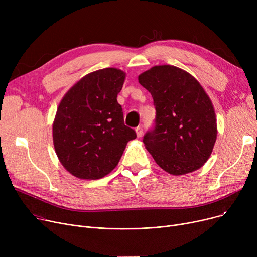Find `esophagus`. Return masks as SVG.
<instances>
[{
    "mask_svg": "<svg viewBox=\"0 0 257 257\" xmlns=\"http://www.w3.org/2000/svg\"><path fill=\"white\" fill-rule=\"evenodd\" d=\"M136 131H137V136H138V138H141V137L143 136L144 130H143V127H142V126H139V127H137Z\"/></svg>",
    "mask_w": 257,
    "mask_h": 257,
    "instance_id": "1",
    "label": "esophagus"
}]
</instances>
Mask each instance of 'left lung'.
I'll use <instances>...</instances> for the list:
<instances>
[{
	"label": "left lung",
	"instance_id": "8db88e82",
	"mask_svg": "<svg viewBox=\"0 0 257 257\" xmlns=\"http://www.w3.org/2000/svg\"><path fill=\"white\" fill-rule=\"evenodd\" d=\"M152 94L156 115L143 142L156 164L173 175L198 170L217 140L210 99L198 81L173 65H157L139 76Z\"/></svg>",
	"mask_w": 257,
	"mask_h": 257
}]
</instances>
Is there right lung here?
Instances as JSON below:
<instances>
[{"mask_svg":"<svg viewBox=\"0 0 257 257\" xmlns=\"http://www.w3.org/2000/svg\"><path fill=\"white\" fill-rule=\"evenodd\" d=\"M125 73L108 69L81 79L61 100L53 124V141L62 166L81 179H100L118 164L137 133L124 123L117 93Z\"/></svg>","mask_w":257,"mask_h":257,"instance_id":"right-lung-1","label":"right lung"}]
</instances>
